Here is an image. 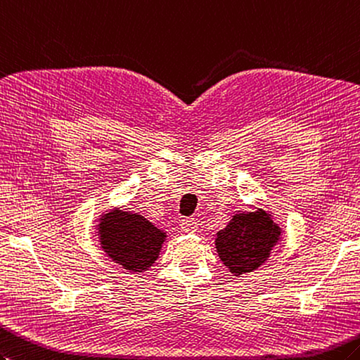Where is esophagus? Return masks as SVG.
Returning a JSON list of instances; mask_svg holds the SVG:
<instances>
[{
    "instance_id": "1",
    "label": "esophagus",
    "mask_w": 360,
    "mask_h": 360,
    "mask_svg": "<svg viewBox=\"0 0 360 360\" xmlns=\"http://www.w3.org/2000/svg\"><path fill=\"white\" fill-rule=\"evenodd\" d=\"M181 231L182 233H195L198 230V222L191 218H186L181 221Z\"/></svg>"
}]
</instances>
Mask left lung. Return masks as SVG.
<instances>
[{"instance_id":"obj_1","label":"left lung","mask_w":360,"mask_h":360,"mask_svg":"<svg viewBox=\"0 0 360 360\" xmlns=\"http://www.w3.org/2000/svg\"><path fill=\"white\" fill-rule=\"evenodd\" d=\"M279 236L281 229L269 213L264 210L239 213L218 233L216 248L224 265L239 276L261 266L270 256Z\"/></svg>"}]
</instances>
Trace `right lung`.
<instances>
[{"label":"right lung","instance_id":"1","mask_svg":"<svg viewBox=\"0 0 360 360\" xmlns=\"http://www.w3.org/2000/svg\"><path fill=\"white\" fill-rule=\"evenodd\" d=\"M99 236L108 257L125 270L142 273L155 264L165 233L144 216L115 210L99 222Z\"/></svg>","mask_w":360,"mask_h":360}]
</instances>
